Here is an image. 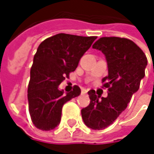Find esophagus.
Returning a JSON list of instances; mask_svg holds the SVG:
<instances>
[{
    "label": "esophagus",
    "mask_w": 154,
    "mask_h": 154,
    "mask_svg": "<svg viewBox=\"0 0 154 154\" xmlns=\"http://www.w3.org/2000/svg\"><path fill=\"white\" fill-rule=\"evenodd\" d=\"M82 93L83 94H86L87 93V90L86 89H82Z\"/></svg>",
    "instance_id": "1"
}]
</instances>
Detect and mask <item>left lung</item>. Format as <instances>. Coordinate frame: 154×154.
Listing matches in <instances>:
<instances>
[{
    "instance_id": "left-lung-1",
    "label": "left lung",
    "mask_w": 154,
    "mask_h": 154,
    "mask_svg": "<svg viewBox=\"0 0 154 154\" xmlns=\"http://www.w3.org/2000/svg\"><path fill=\"white\" fill-rule=\"evenodd\" d=\"M93 48L101 51L106 58L108 76L103 78V82L109 93L104 98L90 90V103L81 109V114L88 128L101 130L116 120L138 91L144 77L147 58L133 41L127 38L102 37Z\"/></svg>"
}]
</instances>
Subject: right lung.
Here are the masks:
<instances>
[{
    "mask_svg": "<svg viewBox=\"0 0 154 154\" xmlns=\"http://www.w3.org/2000/svg\"><path fill=\"white\" fill-rule=\"evenodd\" d=\"M95 39L96 36L58 34L40 44L34 56L27 89L29 113L35 128L45 131L55 128L60 122L64 103L81 94L77 85L66 94L59 85L77 69Z\"/></svg>",
    "mask_w": 154,
    "mask_h": 154,
    "instance_id": "1",
    "label": "right lung"
}]
</instances>
